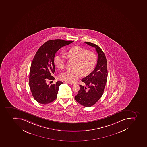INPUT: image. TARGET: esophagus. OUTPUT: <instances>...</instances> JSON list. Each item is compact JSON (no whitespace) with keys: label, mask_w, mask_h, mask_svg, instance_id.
<instances>
[{"label":"esophagus","mask_w":147,"mask_h":147,"mask_svg":"<svg viewBox=\"0 0 147 147\" xmlns=\"http://www.w3.org/2000/svg\"><path fill=\"white\" fill-rule=\"evenodd\" d=\"M65 84H69L70 85H74L75 84H74V83H72V82H65Z\"/></svg>","instance_id":"obj_1"}]
</instances>
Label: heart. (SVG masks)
Wrapping results in <instances>:
<instances>
[{"label":"heart","mask_w":147,"mask_h":147,"mask_svg":"<svg viewBox=\"0 0 147 147\" xmlns=\"http://www.w3.org/2000/svg\"><path fill=\"white\" fill-rule=\"evenodd\" d=\"M66 57L69 60L74 61L73 69L61 73L60 79L68 82H74L81 76H87L93 71L96 63L95 53L79 46L73 47L65 52ZM54 63L58 69L65 67V57L59 55L55 57Z\"/></svg>","instance_id":"1"}]
</instances>
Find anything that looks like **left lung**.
<instances>
[{
    "label": "left lung",
    "mask_w": 147,
    "mask_h": 147,
    "mask_svg": "<svg viewBox=\"0 0 147 147\" xmlns=\"http://www.w3.org/2000/svg\"><path fill=\"white\" fill-rule=\"evenodd\" d=\"M85 43L95 47L98 54L97 63L94 71L82 79V81L86 86L80 85V89L75 99L79 103L88 107L95 104L103 95L108 73L106 56L101 48L94 43Z\"/></svg>",
    "instance_id": "obj_1"
}]
</instances>
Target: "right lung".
<instances>
[{
    "mask_svg": "<svg viewBox=\"0 0 147 147\" xmlns=\"http://www.w3.org/2000/svg\"><path fill=\"white\" fill-rule=\"evenodd\" d=\"M72 42L71 40H50L43 44L35 53L30 69L29 85L33 96L39 103H50L56 99L62 82H57L51 85L46 82L55 79L52 75L55 71L54 59L56 53L62 47Z\"/></svg>",
    "mask_w": 147,
    "mask_h": 147,
    "instance_id": "obj_1",
    "label": "right lung"
}]
</instances>
